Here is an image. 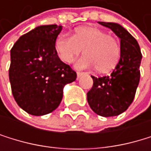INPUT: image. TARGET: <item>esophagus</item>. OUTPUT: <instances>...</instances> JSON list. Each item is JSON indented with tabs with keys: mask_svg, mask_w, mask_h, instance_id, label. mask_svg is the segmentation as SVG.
Returning a JSON list of instances; mask_svg holds the SVG:
<instances>
[{
	"mask_svg": "<svg viewBox=\"0 0 151 151\" xmlns=\"http://www.w3.org/2000/svg\"><path fill=\"white\" fill-rule=\"evenodd\" d=\"M85 74H87V73H85V72H77V79H80V78H81L83 75H85Z\"/></svg>",
	"mask_w": 151,
	"mask_h": 151,
	"instance_id": "obj_1",
	"label": "esophagus"
}]
</instances>
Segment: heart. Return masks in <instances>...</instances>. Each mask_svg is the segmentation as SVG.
<instances>
[{"mask_svg": "<svg viewBox=\"0 0 151 151\" xmlns=\"http://www.w3.org/2000/svg\"><path fill=\"white\" fill-rule=\"evenodd\" d=\"M55 47L60 60L67 63L71 62L83 50L85 54L75 63L76 68H96L99 72L111 70L120 56L117 40L101 29L91 26L78 28L73 36H59Z\"/></svg>", "mask_w": 151, "mask_h": 151, "instance_id": "1", "label": "heart"}]
</instances>
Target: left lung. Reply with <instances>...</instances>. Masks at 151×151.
<instances>
[{
	"label": "left lung",
	"mask_w": 151,
	"mask_h": 151,
	"mask_svg": "<svg viewBox=\"0 0 151 151\" xmlns=\"http://www.w3.org/2000/svg\"><path fill=\"white\" fill-rule=\"evenodd\" d=\"M99 23L109 28L120 39V58L109 76H92L93 86L87 93V101L96 114L113 117L124 112L134 100L142 54L136 39L124 27L116 22Z\"/></svg>",
	"instance_id": "8db88e82"
}]
</instances>
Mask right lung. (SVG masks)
<instances>
[{
    "label": "right lung",
    "mask_w": 151,
    "mask_h": 151,
    "mask_svg": "<svg viewBox=\"0 0 151 151\" xmlns=\"http://www.w3.org/2000/svg\"><path fill=\"white\" fill-rule=\"evenodd\" d=\"M61 25H40L21 36L11 50L9 78L14 100L34 116L52 112L60 105L63 88L77 74L62 62L55 48Z\"/></svg>",
    "instance_id": "obj_1"
}]
</instances>
